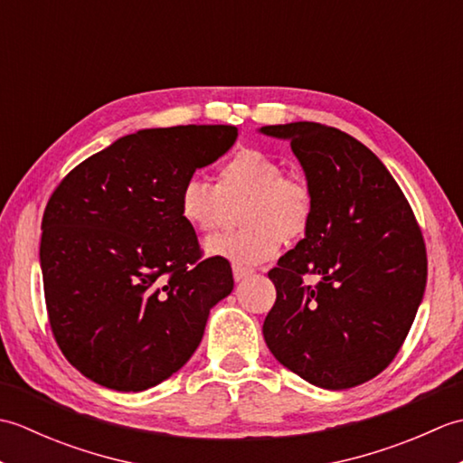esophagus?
Listing matches in <instances>:
<instances>
[{
	"label": "esophagus",
	"instance_id": "1",
	"mask_svg": "<svg viewBox=\"0 0 463 463\" xmlns=\"http://www.w3.org/2000/svg\"><path fill=\"white\" fill-rule=\"evenodd\" d=\"M252 274V269H247V267H239V264H232V277L234 280H244L247 277H250Z\"/></svg>",
	"mask_w": 463,
	"mask_h": 463
}]
</instances>
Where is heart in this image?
I'll return each instance as SVG.
<instances>
[{
	"label": "heart",
	"mask_w": 463,
	"mask_h": 463,
	"mask_svg": "<svg viewBox=\"0 0 463 463\" xmlns=\"http://www.w3.org/2000/svg\"><path fill=\"white\" fill-rule=\"evenodd\" d=\"M239 206L241 231L219 234L204 242L209 257L239 267L274 259L282 239L297 242L307 237L314 219V191L298 175H287L272 155L242 149L216 171V183L189 176L179 189V216L196 232L221 229L229 206Z\"/></svg>",
	"instance_id": "b5f03b06"
}]
</instances>
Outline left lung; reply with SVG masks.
<instances>
[{
  "mask_svg": "<svg viewBox=\"0 0 463 463\" xmlns=\"http://www.w3.org/2000/svg\"><path fill=\"white\" fill-rule=\"evenodd\" d=\"M260 131L290 141L314 191L310 231L269 270L277 302L264 340L314 386L354 388L390 366L416 318L421 229L394 176L348 133L312 121Z\"/></svg>",
  "mask_w": 463,
  "mask_h": 463,
  "instance_id": "8db88e82",
  "label": "left lung"
}]
</instances>
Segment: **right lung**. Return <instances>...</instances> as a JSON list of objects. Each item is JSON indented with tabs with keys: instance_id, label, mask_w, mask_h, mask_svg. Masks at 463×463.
Returning a JSON list of instances; mask_svg holds the SVG:
<instances>
[{
	"instance_id": "obj_1",
	"label": "right lung",
	"mask_w": 463,
	"mask_h": 463,
	"mask_svg": "<svg viewBox=\"0 0 463 463\" xmlns=\"http://www.w3.org/2000/svg\"><path fill=\"white\" fill-rule=\"evenodd\" d=\"M232 125L125 135L55 186L42 221L45 307L57 346L117 392L153 388L184 366L229 297L231 262L203 259L179 189L231 149Z\"/></svg>"
}]
</instances>
